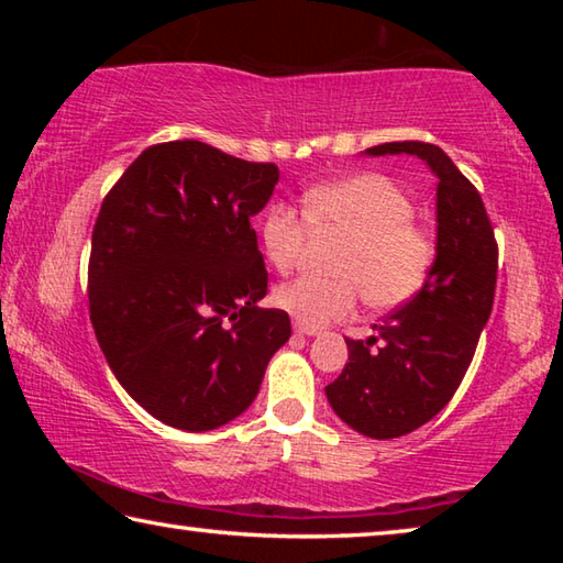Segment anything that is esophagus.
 I'll return each mask as SVG.
<instances>
[{"instance_id": "34e87169", "label": "esophagus", "mask_w": 563, "mask_h": 563, "mask_svg": "<svg viewBox=\"0 0 563 563\" xmlns=\"http://www.w3.org/2000/svg\"><path fill=\"white\" fill-rule=\"evenodd\" d=\"M295 335H305V338H312V335H318V330L316 328H305V325H300V322H295Z\"/></svg>"}]
</instances>
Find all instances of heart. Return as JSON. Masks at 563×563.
<instances>
[{"instance_id": "obj_1", "label": "heart", "mask_w": 563, "mask_h": 563, "mask_svg": "<svg viewBox=\"0 0 563 563\" xmlns=\"http://www.w3.org/2000/svg\"><path fill=\"white\" fill-rule=\"evenodd\" d=\"M310 228H335L347 243L335 261V278H295L275 288L273 300L305 328L345 320L365 295L377 310H393L415 298L430 280L437 258L434 235L415 221V203L402 186L383 174H355L305 194ZM302 216L273 201L261 218V245L275 271L288 273L300 261Z\"/></svg>"}]
</instances>
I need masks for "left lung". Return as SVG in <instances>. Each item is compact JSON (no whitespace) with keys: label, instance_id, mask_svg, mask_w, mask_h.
<instances>
[{"label":"left lung","instance_id":"1","mask_svg":"<svg viewBox=\"0 0 563 563\" xmlns=\"http://www.w3.org/2000/svg\"><path fill=\"white\" fill-rule=\"evenodd\" d=\"M369 156L427 161L437 184V258L412 300L375 325L377 335L347 342V360L328 402L342 422L373 440H395L440 412L472 365L497 288L499 245L479 190L440 146L393 141Z\"/></svg>","mask_w":563,"mask_h":563}]
</instances>
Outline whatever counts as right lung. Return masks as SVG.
Returning <instances> with one entry per match:
<instances>
[{"label": "right lung", "mask_w": 563, "mask_h": 563, "mask_svg": "<svg viewBox=\"0 0 563 563\" xmlns=\"http://www.w3.org/2000/svg\"><path fill=\"white\" fill-rule=\"evenodd\" d=\"M278 178L275 164L166 141L103 198L91 325L121 387L176 430H216L245 412L290 338L288 312L258 308L268 271L251 228Z\"/></svg>", "instance_id": "add662e5"}]
</instances>
